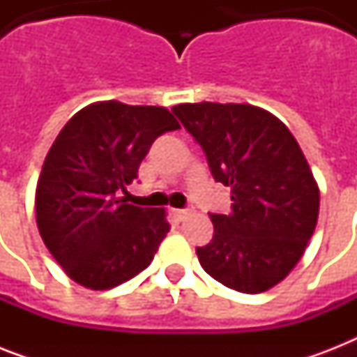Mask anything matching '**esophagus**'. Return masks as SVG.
Returning <instances> with one entry per match:
<instances>
[{"label":"esophagus","mask_w":357,"mask_h":357,"mask_svg":"<svg viewBox=\"0 0 357 357\" xmlns=\"http://www.w3.org/2000/svg\"><path fill=\"white\" fill-rule=\"evenodd\" d=\"M174 215L178 220H185L190 215V209H174Z\"/></svg>","instance_id":"esophagus-1"}]
</instances>
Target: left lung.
Returning a JSON list of instances; mask_svg holds the SVG:
<instances>
[{
    "label": "left lung",
    "mask_w": 357,
    "mask_h": 357,
    "mask_svg": "<svg viewBox=\"0 0 357 357\" xmlns=\"http://www.w3.org/2000/svg\"><path fill=\"white\" fill-rule=\"evenodd\" d=\"M172 113L231 189V213H211V243L196 248L200 265L238 293L268 291L296 266L319 218V185L298 142L248 103H181Z\"/></svg>",
    "instance_id": "1"
}]
</instances>
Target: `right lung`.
I'll return each mask as SVG.
<instances>
[{"mask_svg":"<svg viewBox=\"0 0 357 357\" xmlns=\"http://www.w3.org/2000/svg\"><path fill=\"white\" fill-rule=\"evenodd\" d=\"M179 129L165 107L96 102L66 122L36 183V226L74 282L105 291L150 265L170 231L165 209L131 206L120 190L137 178L159 135Z\"/></svg>","mask_w":357,"mask_h":357,"instance_id":"1","label":"right lung"}]
</instances>
